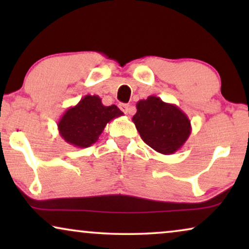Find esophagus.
<instances>
[{
  "instance_id": "34e87169",
  "label": "esophagus",
  "mask_w": 249,
  "mask_h": 249,
  "mask_svg": "<svg viewBox=\"0 0 249 249\" xmlns=\"http://www.w3.org/2000/svg\"><path fill=\"white\" fill-rule=\"evenodd\" d=\"M120 108L122 111L124 112L125 114H130L131 113V110H130V107H129L128 104H120Z\"/></svg>"
}]
</instances>
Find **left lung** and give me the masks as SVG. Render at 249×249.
Here are the masks:
<instances>
[{"instance_id": "1", "label": "left lung", "mask_w": 249, "mask_h": 249, "mask_svg": "<svg viewBox=\"0 0 249 249\" xmlns=\"http://www.w3.org/2000/svg\"><path fill=\"white\" fill-rule=\"evenodd\" d=\"M132 121L142 141L154 151L164 155L176 153L192 132V124L185 112L175 104L158 96H148L136 104Z\"/></svg>"}]
</instances>
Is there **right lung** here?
<instances>
[{
	"label": "right lung",
	"instance_id": "obj_1",
	"mask_svg": "<svg viewBox=\"0 0 249 249\" xmlns=\"http://www.w3.org/2000/svg\"><path fill=\"white\" fill-rule=\"evenodd\" d=\"M124 115L117 105L105 107L97 95H86L79 103L64 112L57 122L59 134L68 144L89 147L97 142L105 125Z\"/></svg>",
	"mask_w": 249,
	"mask_h": 249
}]
</instances>
